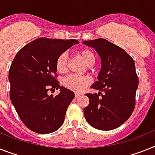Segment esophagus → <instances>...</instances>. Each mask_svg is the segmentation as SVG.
Returning a JSON list of instances; mask_svg holds the SVG:
<instances>
[{
	"instance_id": "obj_1",
	"label": "esophagus",
	"mask_w": 155,
	"mask_h": 155,
	"mask_svg": "<svg viewBox=\"0 0 155 155\" xmlns=\"http://www.w3.org/2000/svg\"><path fill=\"white\" fill-rule=\"evenodd\" d=\"M80 95H81V94H80V93H75V97H80Z\"/></svg>"
}]
</instances>
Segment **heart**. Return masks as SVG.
<instances>
[{
	"mask_svg": "<svg viewBox=\"0 0 155 155\" xmlns=\"http://www.w3.org/2000/svg\"><path fill=\"white\" fill-rule=\"evenodd\" d=\"M78 54L83 58L88 67H91L95 63V55L92 50L87 48L81 49ZM56 69L60 73H64L68 69V56L65 53H61L58 55L55 62ZM91 82V79L88 75H70L64 78L62 84L67 89L75 92H81Z\"/></svg>",
	"mask_w": 155,
	"mask_h": 155,
	"instance_id": "b5f03b06",
	"label": "heart"
}]
</instances>
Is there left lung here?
<instances>
[{"instance_id":"1","label":"left lung","mask_w":155,"mask_h":155,"mask_svg":"<svg viewBox=\"0 0 155 155\" xmlns=\"http://www.w3.org/2000/svg\"><path fill=\"white\" fill-rule=\"evenodd\" d=\"M83 43L94 48L102 60L98 80L91 87L100 92L85 94L90 101L84 110L85 118L97 129H115L131 117L136 106L139 78L135 61L125 50L103 38Z\"/></svg>"}]
</instances>
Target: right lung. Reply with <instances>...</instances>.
I'll return each instance as SVG.
<instances>
[{
    "label": "right lung",
    "mask_w": 155,
    "mask_h": 155,
    "mask_svg": "<svg viewBox=\"0 0 155 155\" xmlns=\"http://www.w3.org/2000/svg\"><path fill=\"white\" fill-rule=\"evenodd\" d=\"M79 41L40 38L24 45L10 68V98L24 125L39 134H49L62 125L73 91L60 87L56 59ZM60 88L58 96L49 90Z\"/></svg>",
    "instance_id": "right-lung-1"
}]
</instances>
